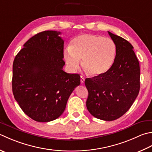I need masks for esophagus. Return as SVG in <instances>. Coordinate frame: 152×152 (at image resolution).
Segmentation results:
<instances>
[{
    "label": "esophagus",
    "mask_w": 152,
    "mask_h": 152,
    "mask_svg": "<svg viewBox=\"0 0 152 152\" xmlns=\"http://www.w3.org/2000/svg\"><path fill=\"white\" fill-rule=\"evenodd\" d=\"M84 81H85V78H84V77L82 76H80V82H81V84H83V83L84 82Z\"/></svg>",
    "instance_id": "34e87169"
}]
</instances>
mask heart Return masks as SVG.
Wrapping results in <instances>:
<instances>
[{
  "mask_svg": "<svg viewBox=\"0 0 152 152\" xmlns=\"http://www.w3.org/2000/svg\"><path fill=\"white\" fill-rule=\"evenodd\" d=\"M117 47L114 41L93 34L76 37L69 49L64 52V59L72 72L79 70L80 60L84 69L91 76H99L107 72L115 61Z\"/></svg>",
  "mask_w": 152,
  "mask_h": 152,
  "instance_id": "b5f03b06",
  "label": "heart"
}]
</instances>
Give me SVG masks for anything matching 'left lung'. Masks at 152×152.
I'll return each instance as SVG.
<instances>
[{
    "mask_svg": "<svg viewBox=\"0 0 152 152\" xmlns=\"http://www.w3.org/2000/svg\"><path fill=\"white\" fill-rule=\"evenodd\" d=\"M108 34L117 47L113 64L103 75L86 78L85 85L88 111L97 118L111 121L122 117L137 97L140 70L132 45L123 37Z\"/></svg>",
    "mask_w": 152,
    "mask_h": 152,
    "instance_id": "1",
    "label": "left lung"
}]
</instances>
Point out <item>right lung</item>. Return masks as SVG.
<instances>
[{
    "label": "right lung",
    "mask_w": 152,
    "mask_h": 152,
    "mask_svg": "<svg viewBox=\"0 0 152 152\" xmlns=\"http://www.w3.org/2000/svg\"><path fill=\"white\" fill-rule=\"evenodd\" d=\"M56 31H44L23 45L13 62L12 92L20 108L37 122L58 118L80 84L78 74L62 70L64 40Z\"/></svg>",
    "instance_id": "obj_1"
}]
</instances>
